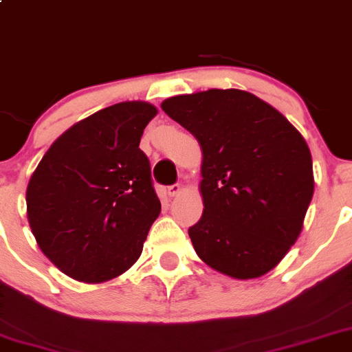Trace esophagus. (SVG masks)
Instances as JSON below:
<instances>
[{
  "instance_id": "obj_1",
  "label": "esophagus",
  "mask_w": 352,
  "mask_h": 352,
  "mask_svg": "<svg viewBox=\"0 0 352 352\" xmlns=\"http://www.w3.org/2000/svg\"><path fill=\"white\" fill-rule=\"evenodd\" d=\"M180 192H182V186H180V184H173V186L168 187V196L170 197L179 196Z\"/></svg>"
}]
</instances>
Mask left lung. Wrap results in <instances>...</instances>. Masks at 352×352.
<instances>
[{"mask_svg":"<svg viewBox=\"0 0 352 352\" xmlns=\"http://www.w3.org/2000/svg\"><path fill=\"white\" fill-rule=\"evenodd\" d=\"M162 110L199 142L203 217L189 237L208 267L249 280L274 270L311 203V153L267 101L241 89L168 98Z\"/></svg>","mask_w":352,"mask_h":352,"instance_id":"left-lung-1","label":"left lung"}]
</instances>
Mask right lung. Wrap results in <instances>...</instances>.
<instances>
[{"mask_svg":"<svg viewBox=\"0 0 352 352\" xmlns=\"http://www.w3.org/2000/svg\"><path fill=\"white\" fill-rule=\"evenodd\" d=\"M156 113L146 101L96 111L65 131L30 177V230L44 256L74 280H111L141 256L162 211L139 149Z\"/></svg>","mask_w":352,"mask_h":352,"instance_id":"right-lung-1","label":"right lung"}]
</instances>
